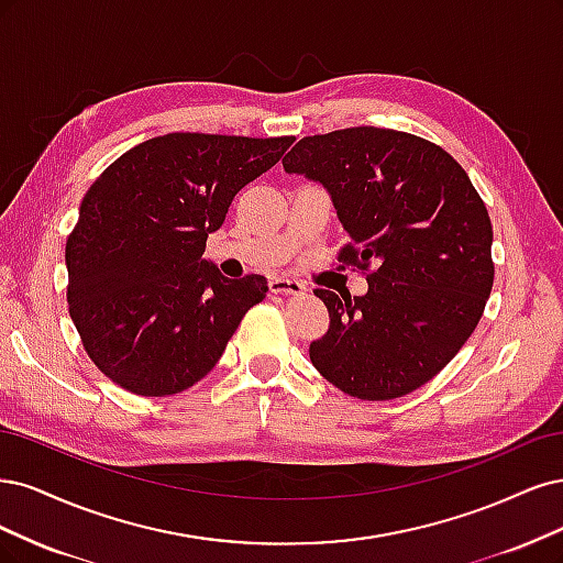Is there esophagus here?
Returning a JSON list of instances; mask_svg holds the SVG:
<instances>
[{"label":"esophagus","mask_w":563,"mask_h":563,"mask_svg":"<svg viewBox=\"0 0 563 563\" xmlns=\"http://www.w3.org/2000/svg\"><path fill=\"white\" fill-rule=\"evenodd\" d=\"M268 289L274 295H303L306 287L295 280V278H287V276H278L268 283Z\"/></svg>","instance_id":"34e87169"}]
</instances>
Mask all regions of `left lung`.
Returning <instances> with one entry per match:
<instances>
[{
    "mask_svg": "<svg viewBox=\"0 0 563 563\" xmlns=\"http://www.w3.org/2000/svg\"><path fill=\"white\" fill-rule=\"evenodd\" d=\"M330 194L367 295L316 289L330 330L313 367L360 400H395L442 372L475 332L494 287V231L467 173L409 133L343 129L299 140L283 158Z\"/></svg>",
    "mask_w": 563,
    "mask_h": 563,
    "instance_id": "left-lung-1",
    "label": "left lung"
}]
</instances>
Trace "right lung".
Returning <instances> with one entry per match:
<instances>
[{
	"label": "right lung",
	"instance_id": "1",
	"mask_svg": "<svg viewBox=\"0 0 563 563\" xmlns=\"http://www.w3.org/2000/svg\"><path fill=\"white\" fill-rule=\"evenodd\" d=\"M295 137L168 133L125 152L86 191L65 247L69 316L96 367L144 397L175 395L222 357L264 276L203 260L233 196Z\"/></svg>",
	"mask_w": 563,
	"mask_h": 563
}]
</instances>
